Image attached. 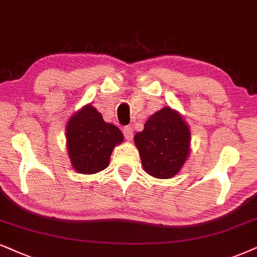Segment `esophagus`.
<instances>
[{"mask_svg": "<svg viewBox=\"0 0 257 257\" xmlns=\"http://www.w3.org/2000/svg\"><path fill=\"white\" fill-rule=\"evenodd\" d=\"M123 134H124L125 139L128 140V141H131L134 138V131H133L132 126H124V129H123Z\"/></svg>", "mask_w": 257, "mask_h": 257, "instance_id": "34e87169", "label": "esophagus"}]
</instances>
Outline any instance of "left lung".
<instances>
[{"mask_svg":"<svg viewBox=\"0 0 257 257\" xmlns=\"http://www.w3.org/2000/svg\"><path fill=\"white\" fill-rule=\"evenodd\" d=\"M134 142L145 171L158 179H168L179 173L190 157V126L179 111L165 106L147 119Z\"/></svg>","mask_w":257,"mask_h":257,"instance_id":"8db88e82","label":"left lung"}]
</instances>
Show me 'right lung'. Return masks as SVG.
<instances>
[{"label":"right lung","mask_w":257,"mask_h":257,"mask_svg":"<svg viewBox=\"0 0 257 257\" xmlns=\"http://www.w3.org/2000/svg\"><path fill=\"white\" fill-rule=\"evenodd\" d=\"M123 140L117 126L106 123L91 104L84 105L67 121V153L78 173L95 174L105 170L113 148Z\"/></svg>","instance_id":"obj_1"}]
</instances>
